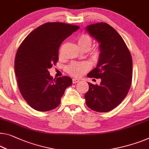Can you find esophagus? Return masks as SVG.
Listing matches in <instances>:
<instances>
[{
  "label": "esophagus",
  "instance_id": "esophagus-1",
  "mask_svg": "<svg viewBox=\"0 0 149 149\" xmlns=\"http://www.w3.org/2000/svg\"><path fill=\"white\" fill-rule=\"evenodd\" d=\"M79 81H80V79H79V78H74L72 79V81L74 84H76V83H77V82H79Z\"/></svg>",
  "mask_w": 149,
  "mask_h": 149
}]
</instances>
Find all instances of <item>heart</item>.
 Returning <instances> with one entry per match:
<instances>
[{"label": "heart", "mask_w": 149, "mask_h": 149, "mask_svg": "<svg viewBox=\"0 0 149 149\" xmlns=\"http://www.w3.org/2000/svg\"><path fill=\"white\" fill-rule=\"evenodd\" d=\"M77 43L81 49H88L89 50L92 47L93 39L90 35L88 34H82L77 39ZM99 53L98 51H96L95 52V56H98ZM60 55H61V53H60ZM90 64L87 62H73L68 66L67 70L69 74L73 76L78 77L87 72L90 70Z\"/></svg>", "instance_id": "b5f03b06"}]
</instances>
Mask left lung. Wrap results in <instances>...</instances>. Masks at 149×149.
<instances>
[{
	"label": "left lung",
	"instance_id": "obj_1",
	"mask_svg": "<svg viewBox=\"0 0 149 149\" xmlns=\"http://www.w3.org/2000/svg\"><path fill=\"white\" fill-rule=\"evenodd\" d=\"M86 31L100 43L98 63L88 74L100 78V85L89 83L86 105L98 112H107L119 105L128 94L132 77V60L122 37L106 23L86 26Z\"/></svg>",
	"mask_w": 149,
	"mask_h": 149
}]
</instances>
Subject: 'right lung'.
Here are the masks:
<instances>
[{"mask_svg": "<svg viewBox=\"0 0 149 149\" xmlns=\"http://www.w3.org/2000/svg\"><path fill=\"white\" fill-rule=\"evenodd\" d=\"M79 28L63 23H47L33 30L18 48L15 71L20 92L29 105L40 112L57 108L65 89L72 84L68 76L53 78L49 69L58 61L59 48Z\"/></svg>", "mask_w": 149, "mask_h": 149, "instance_id": "right-lung-1", "label": "right lung"}]
</instances>
